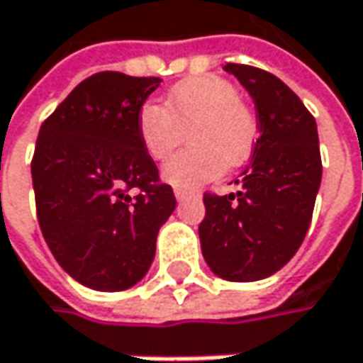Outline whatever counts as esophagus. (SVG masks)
Returning <instances> with one entry per match:
<instances>
[{
    "label": "esophagus",
    "instance_id": "esophagus-1",
    "mask_svg": "<svg viewBox=\"0 0 363 363\" xmlns=\"http://www.w3.org/2000/svg\"><path fill=\"white\" fill-rule=\"evenodd\" d=\"M174 197H177L179 201H184V199L193 197V193H191V191H186V189H174Z\"/></svg>",
    "mask_w": 363,
    "mask_h": 363
}]
</instances>
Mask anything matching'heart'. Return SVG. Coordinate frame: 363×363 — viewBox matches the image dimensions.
<instances>
[{
  "label": "heart",
  "mask_w": 363,
  "mask_h": 363,
  "mask_svg": "<svg viewBox=\"0 0 363 363\" xmlns=\"http://www.w3.org/2000/svg\"><path fill=\"white\" fill-rule=\"evenodd\" d=\"M138 131L143 150L154 160H164L186 131L191 145L162 166V177L174 186L195 189L222 177L228 166L248 160L259 123L232 82L199 75L177 84L164 106L145 102L138 113Z\"/></svg>",
  "instance_id": "heart-1"
}]
</instances>
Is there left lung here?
Wrapping results in <instances>:
<instances>
[{"instance_id":"8db88e82","label":"left lung","mask_w":363,"mask_h":363,"mask_svg":"<svg viewBox=\"0 0 363 363\" xmlns=\"http://www.w3.org/2000/svg\"><path fill=\"white\" fill-rule=\"evenodd\" d=\"M255 100L259 139L240 191L205 193L199 238L205 263L228 281L279 271L308 232L323 177L316 121L288 86L265 69L225 63Z\"/></svg>"}]
</instances>
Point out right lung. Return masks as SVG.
<instances>
[{
	"label": "right lung",
	"instance_id": "right-lung-1",
	"mask_svg": "<svg viewBox=\"0 0 363 363\" xmlns=\"http://www.w3.org/2000/svg\"><path fill=\"white\" fill-rule=\"evenodd\" d=\"M160 82L90 75L40 125L30 164L38 225L57 263L86 288L135 286L177 207L138 131L139 108Z\"/></svg>",
	"mask_w": 363,
	"mask_h": 363
}]
</instances>
